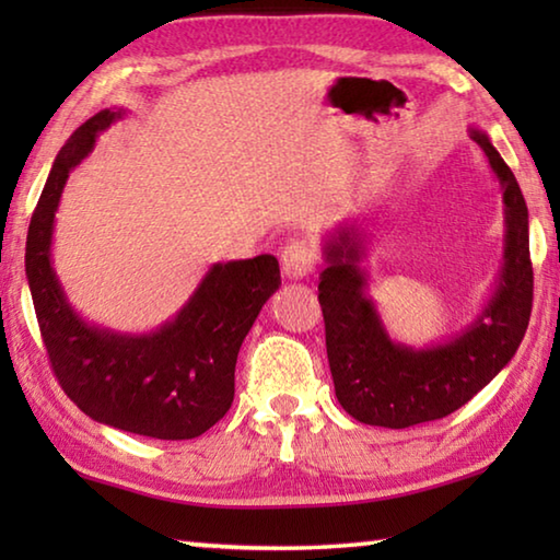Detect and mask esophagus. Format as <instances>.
<instances>
[{
  "label": "esophagus",
  "mask_w": 560,
  "mask_h": 560,
  "mask_svg": "<svg viewBox=\"0 0 560 560\" xmlns=\"http://www.w3.org/2000/svg\"><path fill=\"white\" fill-rule=\"evenodd\" d=\"M316 267V249L308 242L296 240L281 249V273L287 279L308 277Z\"/></svg>",
  "instance_id": "obj_1"
}]
</instances>
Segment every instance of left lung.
Listing matches in <instances>:
<instances>
[{"label": "left lung", "instance_id": "8db88e82", "mask_svg": "<svg viewBox=\"0 0 560 560\" xmlns=\"http://www.w3.org/2000/svg\"><path fill=\"white\" fill-rule=\"evenodd\" d=\"M469 138L485 150L501 187L504 261L487 303L459 334L428 346L397 343L371 296L365 226L340 222L324 236L318 301L328 365L340 407L363 424L402 430L459 410L504 371L526 334L534 269L524 195L487 132L471 128Z\"/></svg>", "mask_w": 560, "mask_h": 560}]
</instances>
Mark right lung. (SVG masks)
Wrapping results in <instances>:
<instances>
[{
	"instance_id": "1",
	"label": "right lung",
	"mask_w": 560,
	"mask_h": 560,
	"mask_svg": "<svg viewBox=\"0 0 560 560\" xmlns=\"http://www.w3.org/2000/svg\"><path fill=\"white\" fill-rule=\"evenodd\" d=\"M103 108L56 155L26 234V281L56 377L91 420L155 440H192L234 400V365L264 303L281 287L271 254L217 261L173 318L122 334L83 318L54 269V224L69 175L103 130L126 116Z\"/></svg>"
}]
</instances>
